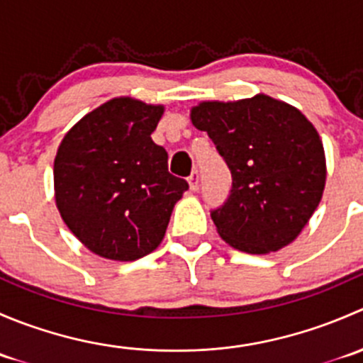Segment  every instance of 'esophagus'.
Instances as JSON below:
<instances>
[{
	"mask_svg": "<svg viewBox=\"0 0 363 363\" xmlns=\"http://www.w3.org/2000/svg\"><path fill=\"white\" fill-rule=\"evenodd\" d=\"M188 181H189V186H191L193 191H196V189H199V182H200V172L193 170L191 175L188 177Z\"/></svg>",
	"mask_w": 363,
	"mask_h": 363,
	"instance_id": "obj_1",
	"label": "esophagus"
}]
</instances>
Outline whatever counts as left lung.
Returning <instances> with one entry per match:
<instances>
[{
	"label": "left lung",
	"mask_w": 363,
	"mask_h": 363,
	"mask_svg": "<svg viewBox=\"0 0 363 363\" xmlns=\"http://www.w3.org/2000/svg\"><path fill=\"white\" fill-rule=\"evenodd\" d=\"M191 121L207 131L232 172L228 199L212 208L219 235L235 250L265 255L302 232L323 195L325 152L303 113L258 94L203 101Z\"/></svg>",
	"instance_id": "8db88e82"
}]
</instances>
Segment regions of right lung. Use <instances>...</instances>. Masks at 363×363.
Wrapping results in <instances>:
<instances>
[{
	"label": "right lung",
	"mask_w": 363,
	"mask_h": 363,
	"mask_svg": "<svg viewBox=\"0 0 363 363\" xmlns=\"http://www.w3.org/2000/svg\"><path fill=\"white\" fill-rule=\"evenodd\" d=\"M163 107L113 98L65 135L54 161L61 218L93 252L133 262L160 246L188 182L155 144Z\"/></svg>",
	"instance_id": "obj_1"
}]
</instances>
